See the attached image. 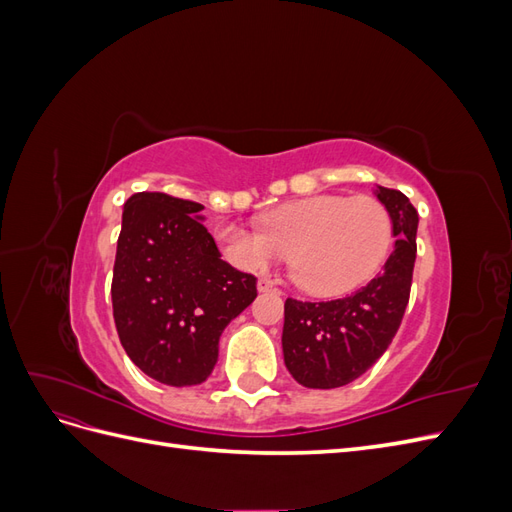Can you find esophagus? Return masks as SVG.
Returning a JSON list of instances; mask_svg holds the SVG:
<instances>
[{
    "label": "esophagus",
    "mask_w": 512,
    "mask_h": 512,
    "mask_svg": "<svg viewBox=\"0 0 512 512\" xmlns=\"http://www.w3.org/2000/svg\"><path fill=\"white\" fill-rule=\"evenodd\" d=\"M258 290L260 292H269V290H277V286H275V282L271 280V277H260V280H258Z\"/></svg>",
    "instance_id": "34e87169"
}]
</instances>
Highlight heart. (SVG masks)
Wrapping results in <instances>:
<instances>
[{
	"instance_id": "1",
	"label": "heart",
	"mask_w": 512,
	"mask_h": 512,
	"mask_svg": "<svg viewBox=\"0 0 512 512\" xmlns=\"http://www.w3.org/2000/svg\"><path fill=\"white\" fill-rule=\"evenodd\" d=\"M218 239L241 267L290 256V277L314 297H337L365 284L393 243V218L378 198L318 194L262 215L260 228L220 224Z\"/></svg>"
}]
</instances>
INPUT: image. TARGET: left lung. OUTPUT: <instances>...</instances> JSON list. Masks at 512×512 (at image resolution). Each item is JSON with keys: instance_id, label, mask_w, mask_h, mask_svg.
I'll use <instances>...</instances> for the list:
<instances>
[{"instance_id": "left-lung-1", "label": "left lung", "mask_w": 512, "mask_h": 512, "mask_svg": "<svg viewBox=\"0 0 512 512\" xmlns=\"http://www.w3.org/2000/svg\"><path fill=\"white\" fill-rule=\"evenodd\" d=\"M393 218L395 250L382 273L350 297L284 303V363L307 389H337L374 365L391 346L410 301L418 213L399 190L378 188Z\"/></svg>"}]
</instances>
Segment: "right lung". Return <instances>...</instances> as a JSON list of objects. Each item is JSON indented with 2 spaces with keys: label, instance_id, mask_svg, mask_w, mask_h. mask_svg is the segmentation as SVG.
<instances>
[{
  "label": "right lung",
  "instance_id": "obj_1",
  "mask_svg": "<svg viewBox=\"0 0 512 512\" xmlns=\"http://www.w3.org/2000/svg\"><path fill=\"white\" fill-rule=\"evenodd\" d=\"M205 207L132 194L113 267V318L132 363L168 386H192L218 363L220 335L256 299V277L230 267L196 218Z\"/></svg>",
  "mask_w": 512,
  "mask_h": 512
}]
</instances>
